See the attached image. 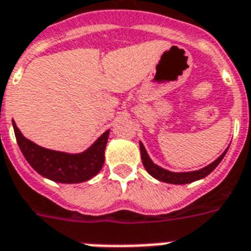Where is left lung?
Instances as JSON below:
<instances>
[{
  "instance_id": "1",
  "label": "left lung",
  "mask_w": 251,
  "mask_h": 251,
  "mask_svg": "<svg viewBox=\"0 0 251 251\" xmlns=\"http://www.w3.org/2000/svg\"><path fill=\"white\" fill-rule=\"evenodd\" d=\"M139 146H141L142 163L145 165L146 171L149 172L152 177L159 179V181H163V182L167 183H175V185H183V183L194 182L197 179H201L203 178V177L208 176L211 172L214 171L215 168L220 164V161L223 160V157L226 156V151H228V149H226V151L214 161V163H211L210 165H207V167L202 168V169H199V171L185 172V173H173V172H169L167 171V169H163V168L157 167L156 164H153L152 160H151L149 157V155H147V151H146L145 146L142 145V143H139Z\"/></svg>"
}]
</instances>
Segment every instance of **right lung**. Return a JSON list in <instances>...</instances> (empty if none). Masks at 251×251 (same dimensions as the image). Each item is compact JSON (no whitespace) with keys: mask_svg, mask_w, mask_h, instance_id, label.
I'll use <instances>...</instances> for the list:
<instances>
[{"mask_svg":"<svg viewBox=\"0 0 251 251\" xmlns=\"http://www.w3.org/2000/svg\"><path fill=\"white\" fill-rule=\"evenodd\" d=\"M18 146L29 165L43 177L62 183H79L88 181L100 172L104 164V151L109 137L106 130L90 149L82 153H65L44 149L22 135L13 121Z\"/></svg>","mask_w":251,"mask_h":251,"instance_id":"obj_1","label":"right lung"}]
</instances>
